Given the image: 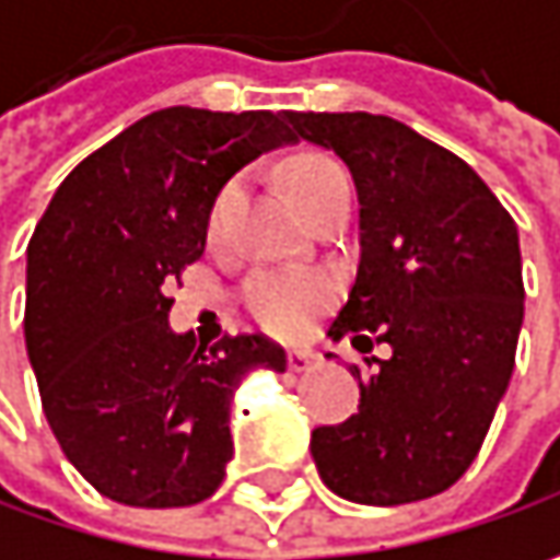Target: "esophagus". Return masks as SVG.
Instances as JSON below:
<instances>
[{
    "label": "esophagus",
    "mask_w": 560,
    "mask_h": 560,
    "mask_svg": "<svg viewBox=\"0 0 560 560\" xmlns=\"http://www.w3.org/2000/svg\"><path fill=\"white\" fill-rule=\"evenodd\" d=\"M314 366V353L311 350H288V370L291 373H307Z\"/></svg>",
    "instance_id": "esophagus-1"
}]
</instances>
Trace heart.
Returning a JSON list of instances; mask_svg holds the SVG:
<instances>
[{"label": "heart", "mask_w": 560, "mask_h": 560, "mask_svg": "<svg viewBox=\"0 0 560 560\" xmlns=\"http://www.w3.org/2000/svg\"><path fill=\"white\" fill-rule=\"evenodd\" d=\"M279 180L284 197L304 213L330 187L347 180V171L320 152H301L281 165ZM233 194H236L233 184L220 190L210 210V233L220 230V220L233 203ZM330 301H334V284L317 272H262L246 288V304L253 317L276 337H301Z\"/></svg>", "instance_id": "obj_1"}]
</instances>
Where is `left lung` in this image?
I'll return each mask as SVG.
<instances>
[{"instance_id":"1","label":"left lung","mask_w":560,"mask_h":560,"mask_svg":"<svg viewBox=\"0 0 560 560\" xmlns=\"http://www.w3.org/2000/svg\"><path fill=\"white\" fill-rule=\"evenodd\" d=\"M288 122L343 159L360 197V269L327 337L392 350L370 370L350 366L360 411L314 428L317 474L350 503L438 497L474 464L515 366L518 230L477 171L398 119L288 113Z\"/></svg>"}]
</instances>
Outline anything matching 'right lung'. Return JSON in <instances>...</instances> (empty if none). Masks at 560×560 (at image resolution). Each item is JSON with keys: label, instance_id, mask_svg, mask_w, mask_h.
Segmentation results:
<instances>
[{"label": "right lung", "instance_id": "add662e5", "mask_svg": "<svg viewBox=\"0 0 560 560\" xmlns=\"http://www.w3.org/2000/svg\"><path fill=\"white\" fill-rule=\"evenodd\" d=\"M294 142L288 113L159 109L70 171L35 226L28 360L60 451L103 497L142 509L213 497L240 383L284 373L262 334L213 347L174 334L168 284L200 259L223 184Z\"/></svg>", "mask_w": 560, "mask_h": 560}]
</instances>
